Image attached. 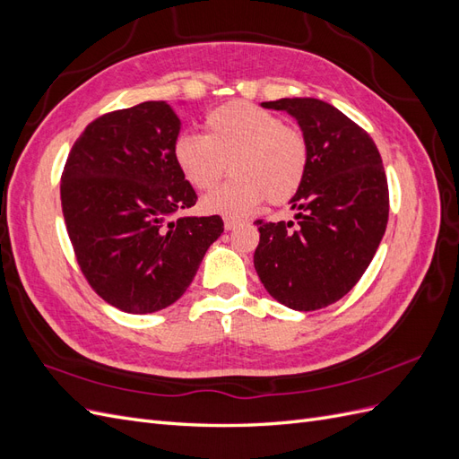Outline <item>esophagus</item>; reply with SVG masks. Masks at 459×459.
I'll return each mask as SVG.
<instances>
[{
  "label": "esophagus",
  "mask_w": 459,
  "mask_h": 459,
  "mask_svg": "<svg viewBox=\"0 0 459 459\" xmlns=\"http://www.w3.org/2000/svg\"><path fill=\"white\" fill-rule=\"evenodd\" d=\"M238 224H239V220H235V218H224V228L228 230V231H231V230H235L238 228Z\"/></svg>",
  "instance_id": "obj_1"
}]
</instances>
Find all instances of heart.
Returning a JSON list of instances; mask_svg holds the SVG:
<instances>
[{
	"label": "heart",
	"instance_id": "1",
	"mask_svg": "<svg viewBox=\"0 0 459 459\" xmlns=\"http://www.w3.org/2000/svg\"><path fill=\"white\" fill-rule=\"evenodd\" d=\"M172 152L179 172L195 189L214 187L230 162L233 178L201 203L206 212L230 218L255 211L264 199L270 204L293 199L308 170L304 134L247 101L211 110L204 135H178Z\"/></svg>",
	"mask_w": 459,
	"mask_h": 459
}]
</instances>
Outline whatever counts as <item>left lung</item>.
Masks as SVG:
<instances>
[{"label":"left lung","mask_w":459,"mask_h":459,"mask_svg":"<svg viewBox=\"0 0 459 459\" xmlns=\"http://www.w3.org/2000/svg\"><path fill=\"white\" fill-rule=\"evenodd\" d=\"M293 117L308 143L307 178L290 199L293 221L256 220L255 268L287 308L310 312L342 299L377 253L388 221V186L373 140L314 97L266 101Z\"/></svg>","instance_id":"1"}]
</instances>
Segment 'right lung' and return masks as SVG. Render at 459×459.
<instances>
[{
	"label": "right lung",
	"mask_w": 459,
	"mask_h": 459,
	"mask_svg": "<svg viewBox=\"0 0 459 459\" xmlns=\"http://www.w3.org/2000/svg\"><path fill=\"white\" fill-rule=\"evenodd\" d=\"M174 108L145 101L113 110L74 142L61 204L82 273L110 307L151 314L186 293L224 231L220 216H182L197 203L174 160Z\"/></svg>",
	"instance_id": "add662e5"
}]
</instances>
